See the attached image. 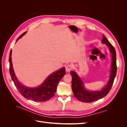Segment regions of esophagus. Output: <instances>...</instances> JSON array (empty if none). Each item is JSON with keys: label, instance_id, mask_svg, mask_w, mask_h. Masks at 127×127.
<instances>
[{"label": "esophagus", "instance_id": "34e87169", "mask_svg": "<svg viewBox=\"0 0 127 127\" xmlns=\"http://www.w3.org/2000/svg\"><path fill=\"white\" fill-rule=\"evenodd\" d=\"M72 67L70 64H68L66 66V70L67 72L70 71L72 70Z\"/></svg>", "mask_w": 127, "mask_h": 127}]
</instances>
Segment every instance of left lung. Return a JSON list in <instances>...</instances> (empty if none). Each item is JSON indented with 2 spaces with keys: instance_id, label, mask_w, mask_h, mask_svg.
<instances>
[{
  "instance_id": "obj_1",
  "label": "left lung",
  "mask_w": 127,
  "mask_h": 127,
  "mask_svg": "<svg viewBox=\"0 0 127 127\" xmlns=\"http://www.w3.org/2000/svg\"><path fill=\"white\" fill-rule=\"evenodd\" d=\"M102 43L106 45L109 48V50L112 55V63H111V68L110 71V79L106 85L101 90L99 91H89L86 90L84 87V83L82 79L75 71H71L70 74L72 77L71 87L73 93L76 98L79 101L85 102L90 103L101 99L109 93L115 77L117 74V58L116 52L113 46L107 40L105 35H103V39Z\"/></svg>"
}]
</instances>
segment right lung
<instances>
[{
  "mask_svg": "<svg viewBox=\"0 0 127 127\" xmlns=\"http://www.w3.org/2000/svg\"><path fill=\"white\" fill-rule=\"evenodd\" d=\"M26 32L21 34L16 41L24 35ZM9 62L11 78L19 92L25 98L36 102H45L51 98L56 93L58 84L66 74L65 68L63 67L48 76L41 85L36 87H29L19 82L15 75L11 61V50L9 53Z\"/></svg>",
  "mask_w": 127,
  "mask_h": 127,
  "instance_id": "right-lung-1",
  "label": "right lung"
}]
</instances>
